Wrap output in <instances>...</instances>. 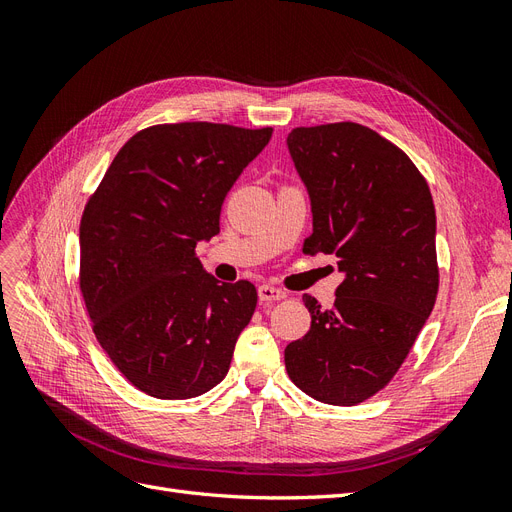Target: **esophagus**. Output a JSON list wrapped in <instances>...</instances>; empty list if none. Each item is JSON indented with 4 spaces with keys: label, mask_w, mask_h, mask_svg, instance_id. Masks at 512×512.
Wrapping results in <instances>:
<instances>
[{
    "label": "esophagus",
    "mask_w": 512,
    "mask_h": 512,
    "mask_svg": "<svg viewBox=\"0 0 512 512\" xmlns=\"http://www.w3.org/2000/svg\"><path fill=\"white\" fill-rule=\"evenodd\" d=\"M258 297H260L262 303H273V301L286 299V292L282 288L271 286V284H260L258 286Z\"/></svg>",
    "instance_id": "obj_1"
}]
</instances>
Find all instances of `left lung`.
<instances>
[{
    "mask_svg": "<svg viewBox=\"0 0 512 512\" xmlns=\"http://www.w3.org/2000/svg\"><path fill=\"white\" fill-rule=\"evenodd\" d=\"M286 143L312 205L303 252L344 273L331 309L303 297L312 327L286 346V371L322 404L356 406L391 382L436 303V207L406 153L361 123L294 128Z\"/></svg>",
    "mask_w": 512,
    "mask_h": 512,
    "instance_id": "obj_1",
    "label": "left lung"
}]
</instances>
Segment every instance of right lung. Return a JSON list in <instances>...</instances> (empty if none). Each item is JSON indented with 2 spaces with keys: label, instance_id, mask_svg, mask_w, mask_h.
I'll return each mask as SVG.
<instances>
[{
  "label": "right lung",
  "instance_id": "right-lung-1",
  "mask_svg": "<svg viewBox=\"0 0 512 512\" xmlns=\"http://www.w3.org/2000/svg\"><path fill=\"white\" fill-rule=\"evenodd\" d=\"M271 128L162 123L119 149L81 218V292L108 359L138 391L190 399L228 374L254 284H220L194 250Z\"/></svg>",
  "mask_w": 512,
  "mask_h": 512
}]
</instances>
